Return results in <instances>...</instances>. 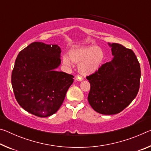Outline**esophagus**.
<instances>
[{
  "mask_svg": "<svg viewBox=\"0 0 151 151\" xmlns=\"http://www.w3.org/2000/svg\"><path fill=\"white\" fill-rule=\"evenodd\" d=\"M75 79L77 81H83V78L82 77V76H79V75H77L75 77Z\"/></svg>",
  "mask_w": 151,
  "mask_h": 151,
  "instance_id": "34e87169",
  "label": "esophagus"
}]
</instances>
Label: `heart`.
<instances>
[{
    "label": "heart",
    "instance_id": "1",
    "mask_svg": "<svg viewBox=\"0 0 151 151\" xmlns=\"http://www.w3.org/2000/svg\"><path fill=\"white\" fill-rule=\"evenodd\" d=\"M104 58V51L100 47H80L71 49L68 52V57L63 56V63L66 66H70V61L77 63L78 72L88 76L100 69Z\"/></svg>",
    "mask_w": 151,
    "mask_h": 151
}]
</instances>
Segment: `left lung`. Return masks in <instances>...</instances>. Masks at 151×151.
I'll use <instances>...</instances> for the list:
<instances>
[{
    "mask_svg": "<svg viewBox=\"0 0 151 151\" xmlns=\"http://www.w3.org/2000/svg\"><path fill=\"white\" fill-rule=\"evenodd\" d=\"M109 45L114 57L86 78L91 85L90 105L99 113L110 115L119 113L134 100L141 74L133 51L117 43Z\"/></svg>",
    "mask_w": 151,
    "mask_h": 151,
    "instance_id": "obj_1",
    "label": "left lung"
}]
</instances>
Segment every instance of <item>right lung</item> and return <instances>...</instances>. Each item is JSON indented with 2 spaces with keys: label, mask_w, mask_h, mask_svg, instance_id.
Segmentation results:
<instances>
[{
  "label": "right lung",
  "mask_w": 151,
  "mask_h": 151,
  "mask_svg": "<svg viewBox=\"0 0 151 151\" xmlns=\"http://www.w3.org/2000/svg\"><path fill=\"white\" fill-rule=\"evenodd\" d=\"M60 53L57 45L34 42L18 55L12 86L18 103L29 113L47 117L62 105L74 76L55 70L60 65Z\"/></svg>",
  "instance_id": "obj_1"
}]
</instances>
